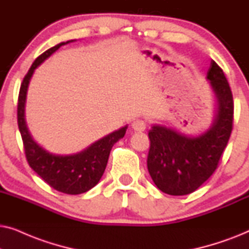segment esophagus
<instances>
[{
    "label": "esophagus",
    "mask_w": 249,
    "mask_h": 249,
    "mask_svg": "<svg viewBox=\"0 0 249 249\" xmlns=\"http://www.w3.org/2000/svg\"><path fill=\"white\" fill-rule=\"evenodd\" d=\"M131 128L134 129L135 131H144L146 129V122L141 120V119H136V120L132 122Z\"/></svg>",
    "instance_id": "1"
}]
</instances>
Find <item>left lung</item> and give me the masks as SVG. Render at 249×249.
Masks as SVG:
<instances>
[{"instance_id":"left-lung-1","label":"left lung","mask_w":249,"mask_h":249,"mask_svg":"<svg viewBox=\"0 0 249 249\" xmlns=\"http://www.w3.org/2000/svg\"><path fill=\"white\" fill-rule=\"evenodd\" d=\"M207 80L217 102L209 130L192 137L154 124L148 132V172L156 187L169 195H188L202 186L216 170L232 131V93L223 70L214 61L207 71Z\"/></svg>"}]
</instances>
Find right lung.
Wrapping results in <instances>:
<instances>
[{
	"mask_svg": "<svg viewBox=\"0 0 249 249\" xmlns=\"http://www.w3.org/2000/svg\"><path fill=\"white\" fill-rule=\"evenodd\" d=\"M70 42L73 40H68L66 43H60L51 47L34 61L20 86L17 115L26 159L30 168L57 192L78 195L88 192L100 181L107 168L111 149L119 139L124 138L127 125L95 142L84 151L71 155H55L49 153L40 147L30 136L25 120L26 95L30 78L40 63H43L61 46Z\"/></svg>",
	"mask_w": 249,
	"mask_h": 249,
	"instance_id": "add662e5",
	"label": "right lung"
}]
</instances>
